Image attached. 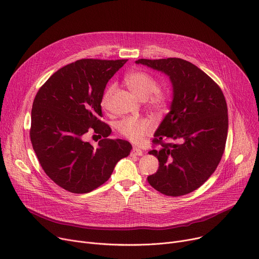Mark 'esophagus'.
<instances>
[{
  "label": "esophagus",
  "instance_id": "1",
  "mask_svg": "<svg viewBox=\"0 0 259 259\" xmlns=\"http://www.w3.org/2000/svg\"><path fill=\"white\" fill-rule=\"evenodd\" d=\"M131 156H142V155L144 154L143 153V151L141 150V149H139V148H133L132 150H131Z\"/></svg>",
  "mask_w": 259,
  "mask_h": 259
}]
</instances>
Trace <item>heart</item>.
Returning <instances> with one entry per match:
<instances>
[{
	"label": "heart",
	"instance_id": "b5f03b06",
	"mask_svg": "<svg viewBox=\"0 0 259 259\" xmlns=\"http://www.w3.org/2000/svg\"><path fill=\"white\" fill-rule=\"evenodd\" d=\"M125 82L128 88L142 100H146L148 105L156 111L167 109L170 103L169 94L161 89H158L157 80L150 73L145 71H135L125 77ZM115 92V84H110L106 89L102 98V104L106 106ZM118 133L133 144L142 143L154 129V124L149 118L126 117L119 120L116 125Z\"/></svg>",
	"mask_w": 259,
	"mask_h": 259
}]
</instances>
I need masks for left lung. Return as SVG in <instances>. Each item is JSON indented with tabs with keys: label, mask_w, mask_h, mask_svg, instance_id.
<instances>
[{
	"label": "left lung",
	"mask_w": 259,
	"mask_h": 259,
	"mask_svg": "<svg viewBox=\"0 0 259 259\" xmlns=\"http://www.w3.org/2000/svg\"><path fill=\"white\" fill-rule=\"evenodd\" d=\"M169 77L173 101L154 134L150 154L159 167L148 182L159 193L179 197L207 180L224 154L228 133V109L220 86L202 70L181 58L135 61ZM164 139L174 141L165 143Z\"/></svg>",
	"instance_id": "1"
}]
</instances>
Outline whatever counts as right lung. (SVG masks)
<instances>
[{"instance_id":"add662e5","label":"right lung","mask_w":259,"mask_h":259,"mask_svg":"<svg viewBox=\"0 0 259 259\" xmlns=\"http://www.w3.org/2000/svg\"><path fill=\"white\" fill-rule=\"evenodd\" d=\"M126 62L77 60L52 75L33 101V150L45 173L67 192L94 191L110 178L116 162L130 154V143L107 139L111 129L100 119L106 84ZM92 130L105 137L97 147L83 141Z\"/></svg>"}]
</instances>
